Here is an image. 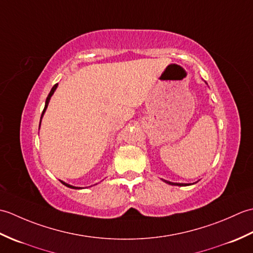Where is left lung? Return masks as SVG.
Returning <instances> with one entry per match:
<instances>
[{"instance_id":"1","label":"left lung","mask_w":253,"mask_h":253,"mask_svg":"<svg viewBox=\"0 0 253 253\" xmlns=\"http://www.w3.org/2000/svg\"><path fill=\"white\" fill-rule=\"evenodd\" d=\"M165 182H168L169 185H173V186H187L188 184H179V182H171V181H168V180H164Z\"/></svg>"}]
</instances>
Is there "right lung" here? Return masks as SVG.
Here are the masks:
<instances>
[{
	"mask_svg": "<svg viewBox=\"0 0 253 253\" xmlns=\"http://www.w3.org/2000/svg\"><path fill=\"white\" fill-rule=\"evenodd\" d=\"M56 88H57V84H55L54 85H53V88L51 89V91H50V93H49V95H47V98H46V100H45V105H44V110H43V112H42V114H41V118L43 117V114H44V112H45V110H46V107H47V105H49V102H50V99H51V96L53 95V93H54V91L56 90ZM40 124H41V122H40ZM39 127H40V125H39ZM61 182L63 185H65L66 187H68V188H72V189H80L79 187H75V186H72V185H68V184H66V182H64V181H62L61 180Z\"/></svg>",
	"mask_w": 253,
	"mask_h": 253,
	"instance_id": "right-lung-1",
	"label": "right lung"
}]
</instances>
